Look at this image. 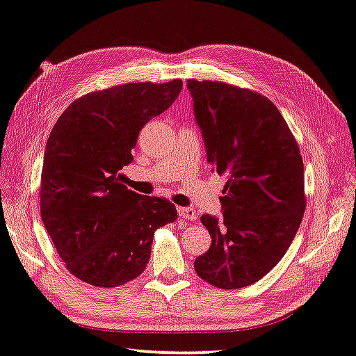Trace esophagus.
Segmentation results:
<instances>
[{
	"mask_svg": "<svg viewBox=\"0 0 356 356\" xmlns=\"http://www.w3.org/2000/svg\"><path fill=\"white\" fill-rule=\"evenodd\" d=\"M177 213H179L180 218H184V219H188V220L196 219V211H194L193 208H190V207H179Z\"/></svg>",
	"mask_w": 356,
	"mask_h": 356,
	"instance_id": "1",
	"label": "esophagus"
}]
</instances>
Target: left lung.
Wrapping results in <instances>:
<instances>
[{"label":"left lung","instance_id":"8db88e82","mask_svg":"<svg viewBox=\"0 0 356 356\" xmlns=\"http://www.w3.org/2000/svg\"><path fill=\"white\" fill-rule=\"evenodd\" d=\"M207 160L225 177L222 218L204 214L211 247L194 261L214 287H247L287 252L305 211L299 146L267 97L222 81L188 80Z\"/></svg>","mask_w":356,"mask_h":356}]
</instances>
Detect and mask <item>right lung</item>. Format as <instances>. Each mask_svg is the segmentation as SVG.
<instances>
[{
    "instance_id": "obj_1",
    "label": "right lung",
    "mask_w": 356,
    "mask_h": 356,
    "mask_svg": "<svg viewBox=\"0 0 356 356\" xmlns=\"http://www.w3.org/2000/svg\"><path fill=\"white\" fill-rule=\"evenodd\" d=\"M179 79L127 83L80 97L47 138L41 171V219L66 268L95 287H117L143 273L157 228L177 218L170 200L122 184L138 132L168 109Z\"/></svg>"
}]
</instances>
